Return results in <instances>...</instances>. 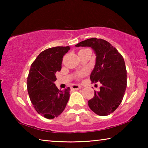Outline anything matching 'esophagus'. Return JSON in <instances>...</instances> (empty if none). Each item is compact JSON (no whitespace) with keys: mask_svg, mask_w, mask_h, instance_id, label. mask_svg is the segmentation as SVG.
I'll return each mask as SVG.
<instances>
[{"mask_svg":"<svg viewBox=\"0 0 148 148\" xmlns=\"http://www.w3.org/2000/svg\"><path fill=\"white\" fill-rule=\"evenodd\" d=\"M81 88H82V86H79V85H73V86H72V87H71V89L72 90H74V91L80 89Z\"/></svg>","mask_w":148,"mask_h":148,"instance_id":"1","label":"esophagus"}]
</instances>
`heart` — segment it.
<instances>
[{"instance_id":"obj_1","label":"heart","mask_w":148,"mask_h":148,"mask_svg":"<svg viewBox=\"0 0 148 148\" xmlns=\"http://www.w3.org/2000/svg\"><path fill=\"white\" fill-rule=\"evenodd\" d=\"M87 72H88V71H87V70H84V71L79 72V73L77 74V77H78V78H81V77L84 76L85 75H86L87 74Z\"/></svg>"}]
</instances>
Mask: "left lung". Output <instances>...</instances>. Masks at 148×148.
Listing matches in <instances>:
<instances>
[{"label":"left lung","instance_id":"obj_1","mask_svg":"<svg viewBox=\"0 0 148 148\" xmlns=\"http://www.w3.org/2000/svg\"><path fill=\"white\" fill-rule=\"evenodd\" d=\"M76 47H91L96 55L91 72V82L101 84L99 91H95L93 98L88 101L92 112L99 116L112 114L121 104L127 87V70L123 57L104 40L92 38L76 44Z\"/></svg>","mask_w":148,"mask_h":148}]
</instances>
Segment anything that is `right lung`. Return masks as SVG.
Masks as SVG:
<instances>
[{
	"mask_svg": "<svg viewBox=\"0 0 148 148\" xmlns=\"http://www.w3.org/2000/svg\"><path fill=\"white\" fill-rule=\"evenodd\" d=\"M69 46H57L40 53L31 64L27 80L29 98L36 111L47 119L58 117L66 107L70 87L59 90L54 82Z\"/></svg>",
	"mask_w": 148,
	"mask_h": 148,
	"instance_id": "add662e5",
	"label": "right lung"
}]
</instances>
